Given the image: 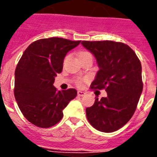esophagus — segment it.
<instances>
[{
	"label": "esophagus",
	"instance_id": "obj_1",
	"mask_svg": "<svg viewBox=\"0 0 157 157\" xmlns=\"http://www.w3.org/2000/svg\"><path fill=\"white\" fill-rule=\"evenodd\" d=\"M86 94V93L84 92V91H81V90H78L77 91V95L80 96V97H82Z\"/></svg>",
	"mask_w": 157,
	"mask_h": 157
}]
</instances>
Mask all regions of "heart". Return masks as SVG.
Returning a JSON list of instances; mask_svg holds the SVG:
<instances>
[{
    "instance_id": "b5f03b06",
    "label": "heart",
    "mask_w": 157,
    "mask_h": 157,
    "mask_svg": "<svg viewBox=\"0 0 157 157\" xmlns=\"http://www.w3.org/2000/svg\"><path fill=\"white\" fill-rule=\"evenodd\" d=\"M86 54H90L89 52H87V51H83V52L80 53V54H79V57L81 56H83V55H86ZM82 84H83V81L82 80H78V81H76V85L78 86H82Z\"/></svg>"
}]
</instances>
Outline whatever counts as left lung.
Segmentation results:
<instances>
[{
    "label": "left lung",
    "mask_w": 157,
    "mask_h": 157,
    "mask_svg": "<svg viewBox=\"0 0 157 157\" xmlns=\"http://www.w3.org/2000/svg\"><path fill=\"white\" fill-rule=\"evenodd\" d=\"M81 44L94 54L98 67L91 88L105 89L107 94L86 108V117L94 128L112 133L124 126L136 110L143 91L141 63L124 43L84 40Z\"/></svg>",
    "instance_id": "8db88e82"
}]
</instances>
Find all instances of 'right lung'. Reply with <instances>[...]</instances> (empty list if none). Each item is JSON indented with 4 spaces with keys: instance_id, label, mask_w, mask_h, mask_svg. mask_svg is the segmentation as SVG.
Wrapping results in <instances>:
<instances>
[{
    "instance_id": "1",
    "label": "right lung",
    "mask_w": 157,
    "mask_h": 157,
    "mask_svg": "<svg viewBox=\"0 0 157 157\" xmlns=\"http://www.w3.org/2000/svg\"><path fill=\"white\" fill-rule=\"evenodd\" d=\"M80 40L59 37L36 40L23 52L14 72V97L28 121L49 128L63 117V110L76 98L75 89L57 90L53 86L63 70L64 58Z\"/></svg>"
}]
</instances>
